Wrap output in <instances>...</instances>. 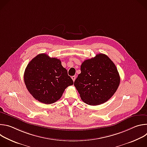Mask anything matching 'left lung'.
Returning a JSON list of instances; mask_svg holds the SVG:
<instances>
[{"instance_id": "1", "label": "left lung", "mask_w": 147, "mask_h": 147, "mask_svg": "<svg viewBox=\"0 0 147 147\" xmlns=\"http://www.w3.org/2000/svg\"><path fill=\"white\" fill-rule=\"evenodd\" d=\"M24 81L32 96L45 104L58 100L65 89L73 84L61 61L44 53L37 55L30 61L25 70Z\"/></svg>"}]
</instances>
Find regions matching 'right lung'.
<instances>
[{
    "instance_id": "1",
    "label": "right lung",
    "mask_w": 147,
    "mask_h": 147,
    "mask_svg": "<svg viewBox=\"0 0 147 147\" xmlns=\"http://www.w3.org/2000/svg\"><path fill=\"white\" fill-rule=\"evenodd\" d=\"M120 80L113 62L106 55L99 53L82 63L74 85L82 100L95 106L106 102L113 95Z\"/></svg>"
}]
</instances>
